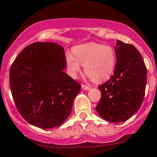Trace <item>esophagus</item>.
<instances>
[{"mask_svg": "<svg viewBox=\"0 0 157 157\" xmlns=\"http://www.w3.org/2000/svg\"><path fill=\"white\" fill-rule=\"evenodd\" d=\"M90 86L89 85H86V84H82V89L83 90H89L90 89Z\"/></svg>", "mask_w": 157, "mask_h": 157, "instance_id": "1", "label": "esophagus"}]
</instances>
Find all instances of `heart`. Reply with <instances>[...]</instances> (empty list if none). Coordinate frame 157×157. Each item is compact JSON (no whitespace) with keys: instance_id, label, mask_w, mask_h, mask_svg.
Here are the masks:
<instances>
[{"instance_id":"b5f03b06","label":"heart","mask_w":157,"mask_h":157,"mask_svg":"<svg viewBox=\"0 0 157 157\" xmlns=\"http://www.w3.org/2000/svg\"><path fill=\"white\" fill-rule=\"evenodd\" d=\"M72 52L73 55L69 52L66 54V58L69 72L73 77L80 71L82 64L86 75L99 82L108 78L116 66V52L109 45L87 43L75 46Z\"/></svg>"}]
</instances>
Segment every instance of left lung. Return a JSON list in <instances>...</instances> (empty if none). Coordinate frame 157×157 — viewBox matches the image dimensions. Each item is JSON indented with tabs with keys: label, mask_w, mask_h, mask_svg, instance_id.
Masks as SVG:
<instances>
[{
	"label": "left lung",
	"mask_w": 157,
	"mask_h": 157,
	"mask_svg": "<svg viewBox=\"0 0 157 157\" xmlns=\"http://www.w3.org/2000/svg\"><path fill=\"white\" fill-rule=\"evenodd\" d=\"M117 64L113 75L99 86L101 99L96 109L111 122L128 120L141 106L145 96L147 68L141 54L133 45L117 40Z\"/></svg>",
	"instance_id": "1"
}]
</instances>
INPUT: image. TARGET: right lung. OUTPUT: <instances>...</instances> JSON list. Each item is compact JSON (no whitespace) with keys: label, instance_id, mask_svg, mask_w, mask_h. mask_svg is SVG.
Instances as JSON below:
<instances>
[{"label":"right lung","instance_id":"1","mask_svg":"<svg viewBox=\"0 0 157 157\" xmlns=\"http://www.w3.org/2000/svg\"><path fill=\"white\" fill-rule=\"evenodd\" d=\"M63 48L49 42L26 46L10 71L11 92L20 114L29 124L49 129L69 116L81 86L65 73Z\"/></svg>","mask_w":157,"mask_h":157}]
</instances>
